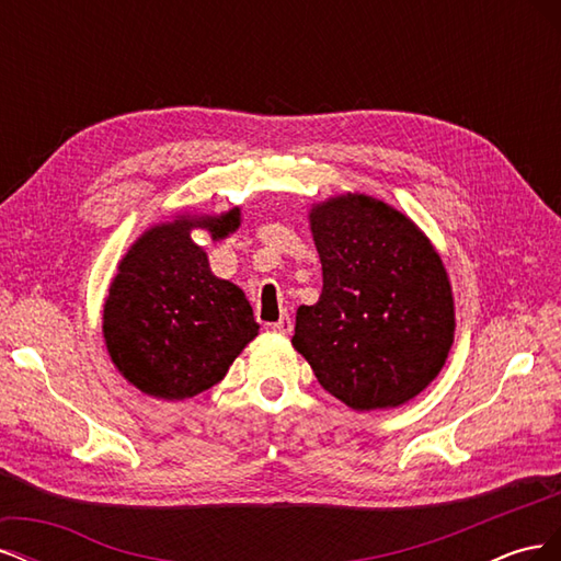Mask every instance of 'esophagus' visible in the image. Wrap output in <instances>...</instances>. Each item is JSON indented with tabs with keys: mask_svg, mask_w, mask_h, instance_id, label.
I'll list each match as a JSON object with an SVG mask.
<instances>
[{
	"mask_svg": "<svg viewBox=\"0 0 561 561\" xmlns=\"http://www.w3.org/2000/svg\"><path fill=\"white\" fill-rule=\"evenodd\" d=\"M274 332H278V334H290L293 332V328H295V322H293V318L290 316H283L278 322H274Z\"/></svg>",
	"mask_w": 561,
	"mask_h": 561,
	"instance_id": "obj_1",
	"label": "esophagus"
}]
</instances>
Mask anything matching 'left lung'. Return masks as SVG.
<instances>
[{
	"mask_svg": "<svg viewBox=\"0 0 561 561\" xmlns=\"http://www.w3.org/2000/svg\"><path fill=\"white\" fill-rule=\"evenodd\" d=\"M322 293L293 344L320 386L358 412L398 407L443 369L454 342L447 271L402 213L365 194L311 210Z\"/></svg>",
	"mask_w": 561,
	"mask_h": 561,
	"instance_id": "1",
	"label": "left lung"
}]
</instances>
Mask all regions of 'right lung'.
<instances>
[{"instance_id": "1", "label": "right lung", "mask_w": 561, "mask_h": 561, "mask_svg": "<svg viewBox=\"0 0 561 561\" xmlns=\"http://www.w3.org/2000/svg\"><path fill=\"white\" fill-rule=\"evenodd\" d=\"M239 208L219 217H180L145 231L110 287L103 311L107 351L118 371L161 400L194 398L222 381L257 336L241 287L213 276L194 227L222 239L239 229Z\"/></svg>"}]
</instances>
